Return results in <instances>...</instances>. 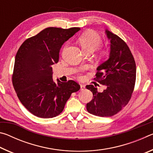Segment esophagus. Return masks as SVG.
<instances>
[{
	"mask_svg": "<svg viewBox=\"0 0 153 153\" xmlns=\"http://www.w3.org/2000/svg\"><path fill=\"white\" fill-rule=\"evenodd\" d=\"M85 88H86V86H85L84 84H80V90H84Z\"/></svg>",
	"mask_w": 153,
	"mask_h": 153,
	"instance_id": "1",
	"label": "esophagus"
}]
</instances>
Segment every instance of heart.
<instances>
[{
	"instance_id": "b5f03b06",
	"label": "heart",
	"mask_w": 153,
	"mask_h": 153,
	"mask_svg": "<svg viewBox=\"0 0 153 153\" xmlns=\"http://www.w3.org/2000/svg\"><path fill=\"white\" fill-rule=\"evenodd\" d=\"M102 38L97 32L93 30H88L79 37V42L86 53L94 52L102 44ZM100 55L102 57H107L108 55V50L102 48L100 51Z\"/></svg>"
}]
</instances>
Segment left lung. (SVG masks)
Masks as SVG:
<instances>
[{"label":"left lung","mask_w":153,"mask_h":153,"mask_svg":"<svg viewBox=\"0 0 153 153\" xmlns=\"http://www.w3.org/2000/svg\"><path fill=\"white\" fill-rule=\"evenodd\" d=\"M105 33L111 42L109 56L98 66L94 79L106 89L100 92L93 85L86 86L93 94L92 100L86 104L87 111L99 117H111L126 107L132 94L136 76L135 61L126 43L107 29Z\"/></svg>","instance_id":"obj_1"}]
</instances>
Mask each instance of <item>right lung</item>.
<instances>
[{
	"instance_id": "add662e5",
	"label": "right lung",
	"mask_w": 153,
	"mask_h": 153,
	"mask_svg": "<svg viewBox=\"0 0 153 153\" xmlns=\"http://www.w3.org/2000/svg\"><path fill=\"white\" fill-rule=\"evenodd\" d=\"M80 30L47 27L28 38L15 59L13 85L22 105L35 116L52 118L59 115L71 93L79 85L74 80L57 83L53 79L52 65L57 63L62 45Z\"/></svg>"
}]
</instances>
